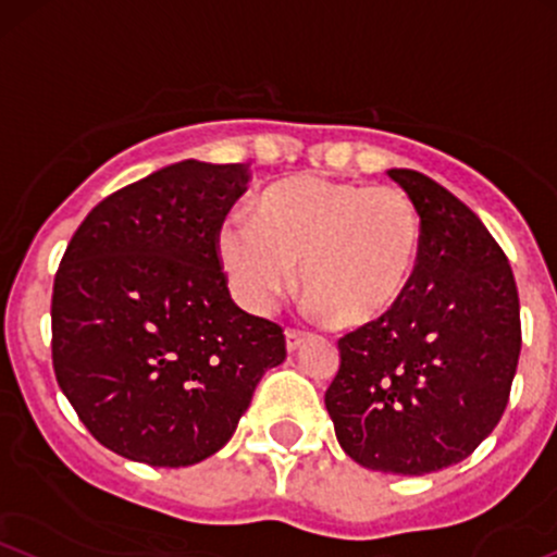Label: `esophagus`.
<instances>
[{"mask_svg": "<svg viewBox=\"0 0 557 557\" xmlns=\"http://www.w3.org/2000/svg\"><path fill=\"white\" fill-rule=\"evenodd\" d=\"M307 342H309V333L296 331V327H288V331H285V347H288V352H296V349Z\"/></svg>", "mask_w": 557, "mask_h": 557, "instance_id": "34e87169", "label": "esophagus"}]
</instances>
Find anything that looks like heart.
<instances>
[{
	"mask_svg": "<svg viewBox=\"0 0 557 557\" xmlns=\"http://www.w3.org/2000/svg\"><path fill=\"white\" fill-rule=\"evenodd\" d=\"M421 239L419 208L397 186L301 175L272 186L259 215H226L219 256L232 290L253 312H267L294 285L301 261L307 307L338 327H360L408 294Z\"/></svg>",
	"mask_w": 557,
	"mask_h": 557,
	"instance_id": "obj_1",
	"label": "heart"
}]
</instances>
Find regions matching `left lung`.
<instances>
[{
	"label": "left lung",
	"mask_w": 557,
	"mask_h": 557,
	"mask_svg": "<svg viewBox=\"0 0 557 557\" xmlns=\"http://www.w3.org/2000/svg\"><path fill=\"white\" fill-rule=\"evenodd\" d=\"M389 175L419 208V267L386 318L338 338L325 408L357 465L430 475L467 459L505 413L520 357L518 285L465 202L424 173Z\"/></svg>",
	"instance_id": "1"
}]
</instances>
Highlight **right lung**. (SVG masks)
I'll list each match as a JSON object with an SVG mask.
<instances>
[{"label": "right lung", "instance_id": "right-lung-1", "mask_svg": "<svg viewBox=\"0 0 557 557\" xmlns=\"http://www.w3.org/2000/svg\"><path fill=\"white\" fill-rule=\"evenodd\" d=\"M248 165L184 160L101 200L52 283L58 386L101 446L151 467L224 448L285 333L226 288L219 232Z\"/></svg>", "mask_w": 557, "mask_h": 557}]
</instances>
